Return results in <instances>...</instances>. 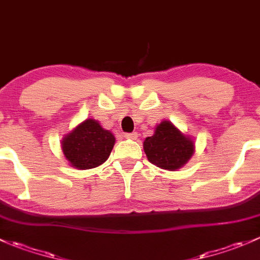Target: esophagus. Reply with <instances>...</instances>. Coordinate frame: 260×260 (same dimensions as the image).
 Segmentation results:
<instances>
[{
	"label": "esophagus",
	"instance_id": "1",
	"mask_svg": "<svg viewBox=\"0 0 260 260\" xmlns=\"http://www.w3.org/2000/svg\"><path fill=\"white\" fill-rule=\"evenodd\" d=\"M124 137L128 138V140H136V138L138 137V135H137V133H136V132H133V133H125Z\"/></svg>",
	"mask_w": 260,
	"mask_h": 260
}]
</instances>
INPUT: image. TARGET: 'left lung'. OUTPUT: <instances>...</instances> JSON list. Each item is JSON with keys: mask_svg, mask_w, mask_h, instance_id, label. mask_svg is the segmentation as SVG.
<instances>
[{"mask_svg": "<svg viewBox=\"0 0 260 260\" xmlns=\"http://www.w3.org/2000/svg\"><path fill=\"white\" fill-rule=\"evenodd\" d=\"M143 149L154 166L175 171L187 164L195 152V145L171 122L164 120L157 125L153 136L146 138Z\"/></svg>", "mask_w": 260, "mask_h": 260, "instance_id": "left-lung-1", "label": "left lung"}]
</instances>
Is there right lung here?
<instances>
[{
	"mask_svg": "<svg viewBox=\"0 0 260 260\" xmlns=\"http://www.w3.org/2000/svg\"><path fill=\"white\" fill-rule=\"evenodd\" d=\"M115 143L111 131L96 120L85 119L61 141V149L70 166L78 170L98 167L108 159Z\"/></svg>",
	"mask_w": 260,
	"mask_h": 260,
	"instance_id": "right-lung-1",
	"label": "right lung"
}]
</instances>
